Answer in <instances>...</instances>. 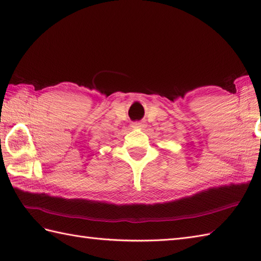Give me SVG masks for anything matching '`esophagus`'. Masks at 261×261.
Listing matches in <instances>:
<instances>
[{
	"mask_svg": "<svg viewBox=\"0 0 261 261\" xmlns=\"http://www.w3.org/2000/svg\"><path fill=\"white\" fill-rule=\"evenodd\" d=\"M132 126H134L135 129H138V127H142L143 123H141V122H136V123H134V125Z\"/></svg>",
	"mask_w": 261,
	"mask_h": 261,
	"instance_id": "34e87169",
	"label": "esophagus"
}]
</instances>
